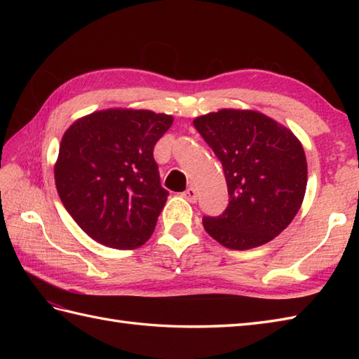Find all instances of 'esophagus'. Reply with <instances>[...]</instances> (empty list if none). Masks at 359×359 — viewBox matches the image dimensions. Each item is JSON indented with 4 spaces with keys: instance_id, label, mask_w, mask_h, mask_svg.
<instances>
[{
    "instance_id": "1",
    "label": "esophagus",
    "mask_w": 359,
    "mask_h": 359,
    "mask_svg": "<svg viewBox=\"0 0 359 359\" xmlns=\"http://www.w3.org/2000/svg\"><path fill=\"white\" fill-rule=\"evenodd\" d=\"M182 196H184L188 202H191V203L197 202V191H196V188H193V187L187 188L185 191L182 193Z\"/></svg>"
}]
</instances>
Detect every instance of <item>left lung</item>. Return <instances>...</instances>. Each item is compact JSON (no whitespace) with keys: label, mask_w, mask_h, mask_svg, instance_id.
<instances>
[{"label":"left lung","mask_w":359,"mask_h":359,"mask_svg":"<svg viewBox=\"0 0 359 359\" xmlns=\"http://www.w3.org/2000/svg\"><path fill=\"white\" fill-rule=\"evenodd\" d=\"M224 168L226 210L203 217V228L231 250L261 247L299 211L307 188V160L299 139L284 125L251 109H220L193 120Z\"/></svg>","instance_id":"obj_1"}]
</instances>
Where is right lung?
<instances>
[{"label": "right lung", "instance_id": "obj_1", "mask_svg": "<svg viewBox=\"0 0 359 359\" xmlns=\"http://www.w3.org/2000/svg\"><path fill=\"white\" fill-rule=\"evenodd\" d=\"M172 116L111 108L75 120L53 168L60 199L102 245L133 250L154 233L168 193L160 185L154 144Z\"/></svg>", "mask_w": 359, "mask_h": 359}]
</instances>
